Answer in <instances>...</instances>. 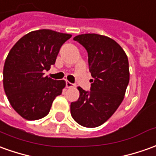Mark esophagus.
I'll use <instances>...</instances> for the list:
<instances>
[{"mask_svg": "<svg viewBox=\"0 0 156 156\" xmlns=\"http://www.w3.org/2000/svg\"><path fill=\"white\" fill-rule=\"evenodd\" d=\"M74 87V84H72L71 82L69 81H66V87L67 88H70V87Z\"/></svg>", "mask_w": 156, "mask_h": 156, "instance_id": "esophagus-1", "label": "esophagus"}]
</instances>
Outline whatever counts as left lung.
<instances>
[{
	"label": "left lung",
	"mask_w": 156,
	"mask_h": 156,
	"mask_svg": "<svg viewBox=\"0 0 156 156\" xmlns=\"http://www.w3.org/2000/svg\"><path fill=\"white\" fill-rule=\"evenodd\" d=\"M74 40L88 53L91 90L78 87L80 97L70 105L73 119L85 127H97L109 120L124 99L129 83L128 58L115 41L105 35L83 34Z\"/></svg>",
	"instance_id": "8db88e82"
}]
</instances>
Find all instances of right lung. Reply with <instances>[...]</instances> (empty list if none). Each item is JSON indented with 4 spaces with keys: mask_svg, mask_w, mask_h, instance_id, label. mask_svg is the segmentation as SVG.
Segmentation results:
<instances>
[{
    "mask_svg": "<svg viewBox=\"0 0 156 156\" xmlns=\"http://www.w3.org/2000/svg\"><path fill=\"white\" fill-rule=\"evenodd\" d=\"M71 36L51 30L32 31L9 51L3 68V87L10 105L23 118L35 121L45 117L62 93L65 81L44 76L43 71L55 64L60 47Z\"/></svg>",
    "mask_w": 156,
    "mask_h": 156,
    "instance_id": "add662e5",
    "label": "right lung"
}]
</instances>
